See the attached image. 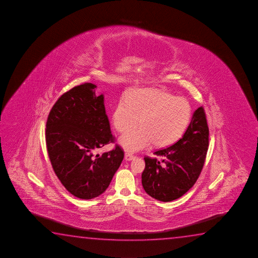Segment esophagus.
<instances>
[{"instance_id":"34e87169","label":"esophagus","mask_w":258,"mask_h":258,"mask_svg":"<svg viewBox=\"0 0 258 258\" xmlns=\"http://www.w3.org/2000/svg\"><path fill=\"white\" fill-rule=\"evenodd\" d=\"M134 158V155L131 154V153H126V154H125V160H126V161H131V160H133Z\"/></svg>"}]
</instances>
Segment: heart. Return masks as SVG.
<instances>
[{
    "label": "heart",
    "instance_id": "heart-1",
    "mask_svg": "<svg viewBox=\"0 0 258 258\" xmlns=\"http://www.w3.org/2000/svg\"><path fill=\"white\" fill-rule=\"evenodd\" d=\"M191 106L183 97L157 89H143L119 100L112 112V124L125 132L119 144L128 152L173 145L186 131L191 119Z\"/></svg>",
    "mask_w": 258,
    "mask_h": 258
}]
</instances>
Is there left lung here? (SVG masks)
<instances>
[{
	"label": "left lung",
	"mask_w": 258,
	"mask_h": 258,
	"mask_svg": "<svg viewBox=\"0 0 258 258\" xmlns=\"http://www.w3.org/2000/svg\"><path fill=\"white\" fill-rule=\"evenodd\" d=\"M209 127L202 106L195 111L186 131L174 145L145 157L142 184L147 195L163 202L180 198L202 172L209 146Z\"/></svg>",
	"instance_id": "left-lung-1"
}]
</instances>
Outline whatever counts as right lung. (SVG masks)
Returning a JSON list of instances; mask_svg holds the SVG:
<instances>
[{"mask_svg": "<svg viewBox=\"0 0 258 258\" xmlns=\"http://www.w3.org/2000/svg\"><path fill=\"white\" fill-rule=\"evenodd\" d=\"M93 83L63 93L49 112L46 146L53 170L75 197L90 200L102 195L123 160L120 146L101 155L97 150L114 141L105 113L104 95Z\"/></svg>", "mask_w": 258, "mask_h": 258, "instance_id": "obj_1", "label": "right lung"}]
</instances>
